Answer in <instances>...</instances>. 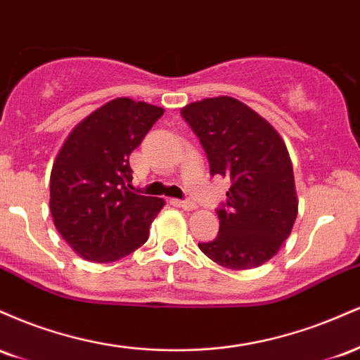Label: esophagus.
I'll list each match as a JSON object with an SVG mask.
<instances>
[{
  "label": "esophagus",
  "mask_w": 360,
  "mask_h": 360,
  "mask_svg": "<svg viewBox=\"0 0 360 360\" xmlns=\"http://www.w3.org/2000/svg\"><path fill=\"white\" fill-rule=\"evenodd\" d=\"M179 206L183 210H188V212H191V210H194L196 208V205H194V201H191V200H183V201H179Z\"/></svg>",
  "instance_id": "34e87169"
}]
</instances>
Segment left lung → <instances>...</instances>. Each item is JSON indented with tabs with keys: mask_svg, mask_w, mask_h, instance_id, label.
Returning <instances> with one entry per match:
<instances>
[{
	"mask_svg": "<svg viewBox=\"0 0 360 360\" xmlns=\"http://www.w3.org/2000/svg\"><path fill=\"white\" fill-rule=\"evenodd\" d=\"M181 115L200 139L212 176L230 181L217 210L220 230L201 252L226 269L257 267L274 257L298 214L286 143L267 120L230 96L189 103Z\"/></svg>",
	"mask_w": 360,
	"mask_h": 360,
	"instance_id": "8db88e82",
	"label": "left lung"
}]
</instances>
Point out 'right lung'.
<instances>
[{
	"label": "right lung",
	"mask_w": 360,
	"mask_h": 360,
	"mask_svg": "<svg viewBox=\"0 0 360 360\" xmlns=\"http://www.w3.org/2000/svg\"><path fill=\"white\" fill-rule=\"evenodd\" d=\"M164 115L159 106L117 98L77 123L53 160L51 213L82 259L115 262L147 242L164 200L131 191L128 157Z\"/></svg>",
	"instance_id": "1"
}]
</instances>
